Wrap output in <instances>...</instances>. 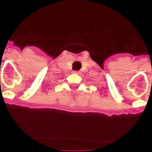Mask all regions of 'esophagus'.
<instances>
[{"label":"esophagus","mask_w":152,"mask_h":152,"mask_svg":"<svg viewBox=\"0 0 152 152\" xmlns=\"http://www.w3.org/2000/svg\"><path fill=\"white\" fill-rule=\"evenodd\" d=\"M79 73H80V72H79V70H73V73H76V74H79Z\"/></svg>","instance_id":"34e87169"}]
</instances>
